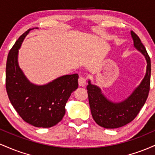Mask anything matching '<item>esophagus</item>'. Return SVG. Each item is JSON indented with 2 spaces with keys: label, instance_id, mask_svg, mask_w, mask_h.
<instances>
[{
  "label": "esophagus",
  "instance_id": "34e87169",
  "mask_svg": "<svg viewBox=\"0 0 155 155\" xmlns=\"http://www.w3.org/2000/svg\"><path fill=\"white\" fill-rule=\"evenodd\" d=\"M78 82H79V85L81 87H84L86 85V79L83 76H80L78 80Z\"/></svg>",
  "mask_w": 155,
  "mask_h": 155
}]
</instances>
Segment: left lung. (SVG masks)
Returning a JSON list of instances; mask_svg holds the SVG:
<instances>
[{"label": "left lung", "mask_w": 155, "mask_h": 155, "mask_svg": "<svg viewBox=\"0 0 155 155\" xmlns=\"http://www.w3.org/2000/svg\"><path fill=\"white\" fill-rule=\"evenodd\" d=\"M133 45L141 52L147 60V71L142 81L125 100L114 103L108 100L100 87L92 84L89 80L87 86L89 104L92 118L98 125L107 129L118 128L130 123L136 118L148 97L150 89L151 60L139 37L130 32Z\"/></svg>", "instance_id": "1"}]
</instances>
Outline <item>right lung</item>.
Here are the masks:
<instances>
[{
    "label": "right lung",
    "mask_w": 155,
    "mask_h": 155,
    "mask_svg": "<svg viewBox=\"0 0 155 155\" xmlns=\"http://www.w3.org/2000/svg\"><path fill=\"white\" fill-rule=\"evenodd\" d=\"M28 30L14 44L7 58L6 88L13 107L25 122L37 127H51L65 114L71 94L78 88L77 74L57 78L44 85H36L26 78L18 65V52Z\"/></svg>",
    "instance_id": "obj_1"
}]
</instances>
